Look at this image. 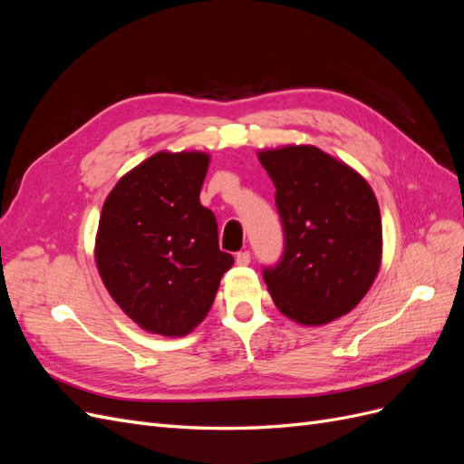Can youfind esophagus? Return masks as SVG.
I'll return each instance as SVG.
<instances>
[{
	"instance_id": "1",
	"label": "esophagus",
	"mask_w": 464,
	"mask_h": 464,
	"mask_svg": "<svg viewBox=\"0 0 464 464\" xmlns=\"http://www.w3.org/2000/svg\"><path fill=\"white\" fill-rule=\"evenodd\" d=\"M249 259H251L249 257V251H240V254H236V263L237 265H242V266L249 265Z\"/></svg>"
}]
</instances>
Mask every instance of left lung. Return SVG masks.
Returning <instances> with one entry per match:
<instances>
[{"instance_id": "left-lung-1", "label": "left lung", "mask_w": 464, "mask_h": 464, "mask_svg": "<svg viewBox=\"0 0 464 464\" xmlns=\"http://www.w3.org/2000/svg\"><path fill=\"white\" fill-rule=\"evenodd\" d=\"M276 188L285 256L263 278L278 312L319 327L353 312L382 266L375 193L353 166L314 145L257 152Z\"/></svg>"}]
</instances>
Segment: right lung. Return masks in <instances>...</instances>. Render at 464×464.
<instances>
[{
	"label": "right lung",
	"mask_w": 464,
	"mask_h": 464,
	"mask_svg": "<svg viewBox=\"0 0 464 464\" xmlns=\"http://www.w3.org/2000/svg\"><path fill=\"white\" fill-rule=\"evenodd\" d=\"M208 162L203 150H160L123 174L104 201L96 269L111 300L147 333L189 334L234 265L199 201Z\"/></svg>",
	"instance_id": "1"
}]
</instances>
